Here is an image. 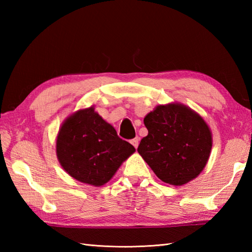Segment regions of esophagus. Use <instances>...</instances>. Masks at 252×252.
Returning a JSON list of instances; mask_svg holds the SVG:
<instances>
[{
    "label": "esophagus",
    "mask_w": 252,
    "mask_h": 252,
    "mask_svg": "<svg viewBox=\"0 0 252 252\" xmlns=\"http://www.w3.org/2000/svg\"><path fill=\"white\" fill-rule=\"evenodd\" d=\"M138 143H140V138H138V136H136V137L133 138V140H131V144H132V145L134 146L135 148H137Z\"/></svg>",
    "instance_id": "1"
}]
</instances>
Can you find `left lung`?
Returning a JSON list of instances; mask_svg holds the SVG:
<instances>
[{"label":"left lung","mask_w":252,"mask_h":252,"mask_svg":"<svg viewBox=\"0 0 252 252\" xmlns=\"http://www.w3.org/2000/svg\"><path fill=\"white\" fill-rule=\"evenodd\" d=\"M148 134L137 152L158 178L180 186L195 179L210 156L211 132L202 118L181 104L159 105L144 118Z\"/></svg>","instance_id":"1"}]
</instances>
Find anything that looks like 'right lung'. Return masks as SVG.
I'll use <instances>...</instances> for the list:
<instances>
[{
    "label": "right lung",
    "instance_id": "add662e5",
    "mask_svg": "<svg viewBox=\"0 0 252 252\" xmlns=\"http://www.w3.org/2000/svg\"><path fill=\"white\" fill-rule=\"evenodd\" d=\"M135 152L130 143L118 136L93 107L77 111L63 123L56 141L62 167L85 184L107 183L121 163Z\"/></svg>",
    "mask_w": 252,
    "mask_h": 252
}]
</instances>
